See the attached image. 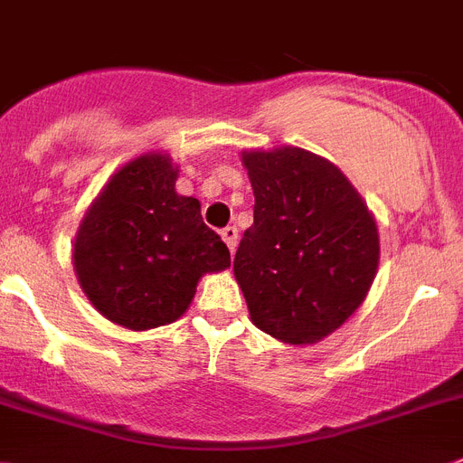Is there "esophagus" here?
Segmentation results:
<instances>
[{
	"mask_svg": "<svg viewBox=\"0 0 463 463\" xmlns=\"http://www.w3.org/2000/svg\"><path fill=\"white\" fill-rule=\"evenodd\" d=\"M221 237H223V242L228 244V249H231V251H235L237 249V228L226 226L223 231H221Z\"/></svg>",
	"mask_w": 463,
	"mask_h": 463,
	"instance_id": "1",
	"label": "esophagus"
}]
</instances>
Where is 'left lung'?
Wrapping results in <instances>:
<instances>
[{
    "label": "left lung",
    "instance_id": "left-lung-1",
    "mask_svg": "<svg viewBox=\"0 0 463 463\" xmlns=\"http://www.w3.org/2000/svg\"><path fill=\"white\" fill-rule=\"evenodd\" d=\"M242 163L254 226L232 270L249 315L281 343H319L354 315L375 279V221L347 176L305 148L244 151Z\"/></svg>",
    "mask_w": 463,
    "mask_h": 463
}]
</instances>
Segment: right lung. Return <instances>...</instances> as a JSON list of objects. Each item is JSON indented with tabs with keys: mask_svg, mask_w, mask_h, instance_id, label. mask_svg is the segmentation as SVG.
<instances>
[{
	"mask_svg": "<svg viewBox=\"0 0 463 463\" xmlns=\"http://www.w3.org/2000/svg\"><path fill=\"white\" fill-rule=\"evenodd\" d=\"M170 156L148 154L111 176L74 244L88 300L132 331L179 319L204 272L226 270L231 251L204 226L200 203L175 191Z\"/></svg>",
	"mask_w": 463,
	"mask_h": 463,
	"instance_id": "add662e5",
	"label": "right lung"
}]
</instances>
